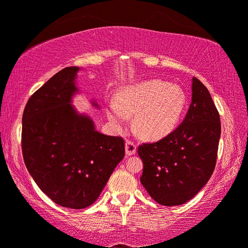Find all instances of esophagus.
Listing matches in <instances>:
<instances>
[{
  "label": "esophagus",
  "mask_w": 248,
  "mask_h": 248,
  "mask_svg": "<svg viewBox=\"0 0 248 248\" xmlns=\"http://www.w3.org/2000/svg\"><path fill=\"white\" fill-rule=\"evenodd\" d=\"M136 153V145L131 140H126V143H125V154L126 156H131V155H134Z\"/></svg>",
  "instance_id": "1"
}]
</instances>
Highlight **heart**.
I'll return each instance as SVG.
<instances>
[{"instance_id": "b5f03b06", "label": "heart", "mask_w": 248, "mask_h": 248, "mask_svg": "<svg viewBox=\"0 0 248 248\" xmlns=\"http://www.w3.org/2000/svg\"><path fill=\"white\" fill-rule=\"evenodd\" d=\"M186 106L180 86L159 79L143 82L121 90L116 100L106 101V113L114 126L127 125V115L134 117L136 132L146 140H159L176 127Z\"/></svg>"}]
</instances>
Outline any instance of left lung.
I'll return each mask as SVG.
<instances>
[{
  "label": "left lung",
  "instance_id": "obj_1",
  "mask_svg": "<svg viewBox=\"0 0 248 248\" xmlns=\"http://www.w3.org/2000/svg\"><path fill=\"white\" fill-rule=\"evenodd\" d=\"M192 82V103L178 127L137 150L144 166L140 183L152 199L165 206L192 200L215 169L219 114L206 86L196 78Z\"/></svg>",
  "mask_w": 248,
  "mask_h": 248
}]
</instances>
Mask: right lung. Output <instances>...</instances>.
Instances as JSON below:
<instances>
[{
	"mask_svg": "<svg viewBox=\"0 0 248 248\" xmlns=\"http://www.w3.org/2000/svg\"><path fill=\"white\" fill-rule=\"evenodd\" d=\"M78 71L65 67L52 76L30 97L22 117L26 169L42 192L72 209L89 207L98 199L125 155L122 137L97 132L92 119L71 104L78 92Z\"/></svg>",
	"mask_w": 248,
	"mask_h": 248,
	"instance_id": "1",
	"label": "right lung"
}]
</instances>
